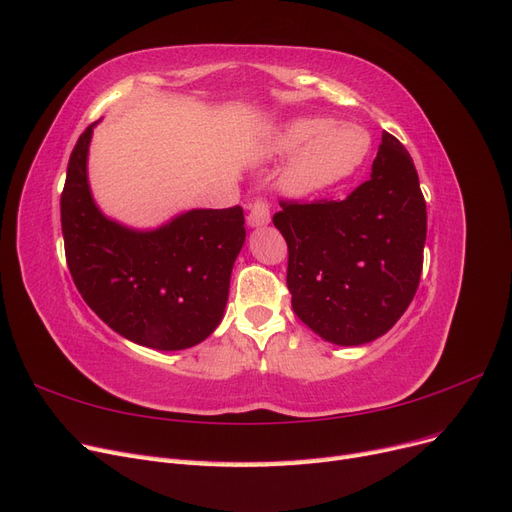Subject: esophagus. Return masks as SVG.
<instances>
[{"label": "esophagus", "mask_w": 512, "mask_h": 512, "mask_svg": "<svg viewBox=\"0 0 512 512\" xmlns=\"http://www.w3.org/2000/svg\"><path fill=\"white\" fill-rule=\"evenodd\" d=\"M269 222H271L269 203L265 198H256L250 205V213H247V224L252 228H260V226H267Z\"/></svg>", "instance_id": "obj_1"}]
</instances>
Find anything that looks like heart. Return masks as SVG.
Masks as SVG:
<instances>
[{"instance_id":"heart-1","label":"heart","mask_w":512,"mask_h":512,"mask_svg":"<svg viewBox=\"0 0 512 512\" xmlns=\"http://www.w3.org/2000/svg\"><path fill=\"white\" fill-rule=\"evenodd\" d=\"M273 156L294 153L284 166L280 192L292 198L314 196L342 183L367 160L371 136L356 123H331L324 117L294 119L273 136Z\"/></svg>"}]
</instances>
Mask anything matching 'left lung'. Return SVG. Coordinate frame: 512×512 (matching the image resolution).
<instances>
[{"mask_svg": "<svg viewBox=\"0 0 512 512\" xmlns=\"http://www.w3.org/2000/svg\"><path fill=\"white\" fill-rule=\"evenodd\" d=\"M292 309L337 346L374 342L404 316L423 271L427 207L414 162L389 132L371 177L344 200H282Z\"/></svg>", "mask_w": 512, "mask_h": 512, "instance_id": "obj_1", "label": "left lung"}]
</instances>
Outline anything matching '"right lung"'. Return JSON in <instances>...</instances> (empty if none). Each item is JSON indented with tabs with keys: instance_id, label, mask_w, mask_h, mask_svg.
I'll return each mask as SVG.
<instances>
[{
	"instance_id": "1",
	"label": "right lung",
	"mask_w": 512,
	"mask_h": 512,
	"mask_svg": "<svg viewBox=\"0 0 512 512\" xmlns=\"http://www.w3.org/2000/svg\"><path fill=\"white\" fill-rule=\"evenodd\" d=\"M94 126L76 141L61 192L72 280L121 337L156 350L192 348L224 316L232 265L245 243L243 209H192L153 230L106 218L87 179Z\"/></svg>"
}]
</instances>
